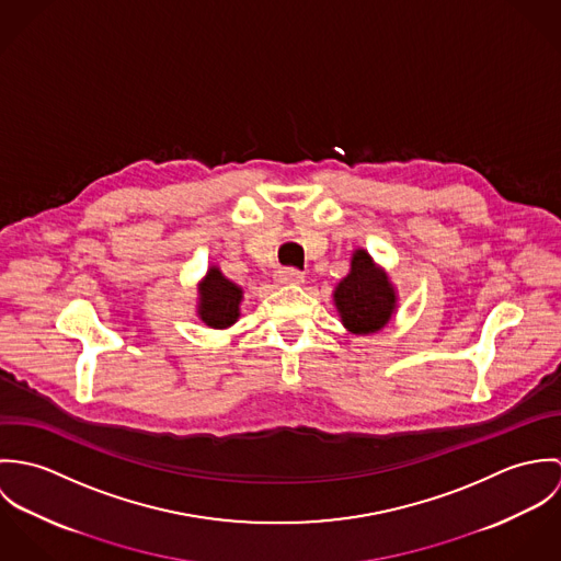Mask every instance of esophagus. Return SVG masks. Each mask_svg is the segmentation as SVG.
<instances>
[{
	"instance_id": "obj_1",
	"label": "esophagus",
	"mask_w": 561,
	"mask_h": 561,
	"mask_svg": "<svg viewBox=\"0 0 561 561\" xmlns=\"http://www.w3.org/2000/svg\"><path fill=\"white\" fill-rule=\"evenodd\" d=\"M276 280L280 285H300L305 280V274L294 270V267H283V270L276 272Z\"/></svg>"
}]
</instances>
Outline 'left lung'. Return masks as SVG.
I'll return each instance as SVG.
<instances>
[{"label":"left lung","mask_w":561,"mask_h":561,"mask_svg":"<svg viewBox=\"0 0 561 561\" xmlns=\"http://www.w3.org/2000/svg\"><path fill=\"white\" fill-rule=\"evenodd\" d=\"M332 298L343 325L354 334L382 330L398 307L393 283L363 248L352 254L350 274L334 287Z\"/></svg>","instance_id":"1"}]
</instances>
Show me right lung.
<instances>
[{
	"instance_id": "1",
	"label": "right lung",
	"mask_w": 561,
	"mask_h": 561,
	"mask_svg": "<svg viewBox=\"0 0 561 561\" xmlns=\"http://www.w3.org/2000/svg\"><path fill=\"white\" fill-rule=\"evenodd\" d=\"M243 298L240 285L229 280L220 267L211 265L207 276L198 283V318L209 328L222 330L240 320V305Z\"/></svg>"
}]
</instances>
